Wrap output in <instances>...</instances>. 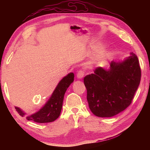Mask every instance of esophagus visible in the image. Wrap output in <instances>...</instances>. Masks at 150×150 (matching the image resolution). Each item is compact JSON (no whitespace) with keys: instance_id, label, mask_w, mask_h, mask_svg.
<instances>
[{"instance_id":"obj_1","label":"esophagus","mask_w":150,"mask_h":150,"mask_svg":"<svg viewBox=\"0 0 150 150\" xmlns=\"http://www.w3.org/2000/svg\"><path fill=\"white\" fill-rule=\"evenodd\" d=\"M84 71L83 70H79V71H78L77 73V76L78 79H82L84 77Z\"/></svg>"}]
</instances>
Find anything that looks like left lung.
<instances>
[{
    "label": "left lung",
    "mask_w": 150,
    "mask_h": 150,
    "mask_svg": "<svg viewBox=\"0 0 150 150\" xmlns=\"http://www.w3.org/2000/svg\"><path fill=\"white\" fill-rule=\"evenodd\" d=\"M141 69L134 53L122 62H111L109 69L97 68L84 78L91 112L111 117L131 104L141 82Z\"/></svg>",
    "instance_id": "1"
}]
</instances>
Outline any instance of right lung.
<instances>
[{"label": "right lung", "instance_id": "1", "mask_svg": "<svg viewBox=\"0 0 150 150\" xmlns=\"http://www.w3.org/2000/svg\"><path fill=\"white\" fill-rule=\"evenodd\" d=\"M74 81V74L70 73L64 77L57 85L55 90L44 106L31 115H28L26 119L38 123H47L55 120L60 115L62 108L64 96L67 89ZM16 111L21 116L23 117L25 113L20 108L15 107Z\"/></svg>", "mask_w": 150, "mask_h": 150}]
</instances>
